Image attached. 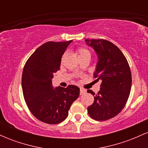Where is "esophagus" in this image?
Returning a JSON list of instances; mask_svg holds the SVG:
<instances>
[{
	"mask_svg": "<svg viewBox=\"0 0 148 148\" xmlns=\"http://www.w3.org/2000/svg\"><path fill=\"white\" fill-rule=\"evenodd\" d=\"M86 92V90H85L84 88H80V95H84Z\"/></svg>",
	"mask_w": 148,
	"mask_h": 148,
	"instance_id": "esophagus-1",
	"label": "esophagus"
}]
</instances>
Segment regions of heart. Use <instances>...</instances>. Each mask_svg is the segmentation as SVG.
<instances>
[{
  "label": "heart",
  "instance_id": "heart-1",
  "mask_svg": "<svg viewBox=\"0 0 148 148\" xmlns=\"http://www.w3.org/2000/svg\"><path fill=\"white\" fill-rule=\"evenodd\" d=\"M76 52L79 58H81L82 57H86V56L90 58V53L89 51L86 48H82V47H81V48H78L76 49Z\"/></svg>",
  "mask_w": 148,
  "mask_h": 148
}]
</instances>
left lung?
I'll return each mask as SVG.
<instances>
[{"instance_id":"left-lung-1","label":"left lung","mask_w":148,"mask_h":148,"mask_svg":"<svg viewBox=\"0 0 148 148\" xmlns=\"http://www.w3.org/2000/svg\"><path fill=\"white\" fill-rule=\"evenodd\" d=\"M86 42L97 54L94 77L101 81L97 94L88 90L95 99L88 112L94 120L104 121L116 116L126 104L132 88L130 67L123 52L112 42L103 39Z\"/></svg>"}]
</instances>
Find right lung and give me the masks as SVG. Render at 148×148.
I'll return each mask as SVG.
<instances>
[{
  "label": "right lung",
  "instance_id": "right-lung-1",
  "mask_svg": "<svg viewBox=\"0 0 148 148\" xmlns=\"http://www.w3.org/2000/svg\"><path fill=\"white\" fill-rule=\"evenodd\" d=\"M71 42H46L30 56L23 69L21 85L27 106L37 120L49 125L65 120L71 105L79 95L77 86L69 85L66 88L58 86L54 89L51 82Z\"/></svg>",
  "mask_w": 148,
  "mask_h": 148
}]
</instances>
